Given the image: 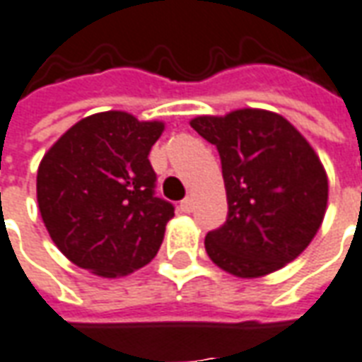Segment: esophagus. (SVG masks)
Masks as SVG:
<instances>
[{"mask_svg":"<svg viewBox=\"0 0 362 362\" xmlns=\"http://www.w3.org/2000/svg\"><path fill=\"white\" fill-rule=\"evenodd\" d=\"M179 209H181L183 213H191V211L195 209V201H193V197H185V199L179 203Z\"/></svg>","mask_w":362,"mask_h":362,"instance_id":"34e87169","label":"esophagus"}]
</instances>
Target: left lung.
I'll return each mask as SVG.
<instances>
[{"instance_id":"obj_1","label":"left lung","mask_w":362,"mask_h":362,"mask_svg":"<svg viewBox=\"0 0 362 362\" xmlns=\"http://www.w3.org/2000/svg\"><path fill=\"white\" fill-rule=\"evenodd\" d=\"M191 128L218 149L226 223L205 238L209 258L236 278H260L296 260L327 209V173L308 139L268 110L197 116Z\"/></svg>"}]
</instances>
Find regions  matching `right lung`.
I'll return each mask as SVG.
<instances>
[{
  "label": "right lung",
  "instance_id": "add662e5",
  "mask_svg": "<svg viewBox=\"0 0 362 362\" xmlns=\"http://www.w3.org/2000/svg\"><path fill=\"white\" fill-rule=\"evenodd\" d=\"M163 122L100 112L54 141L37 171V203L52 243L72 264L119 278L153 260L173 218L156 197L149 151Z\"/></svg>",
  "mask_w": 362,
  "mask_h": 362
}]
</instances>
